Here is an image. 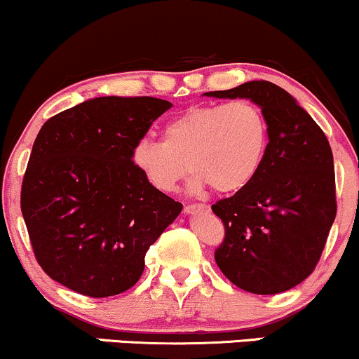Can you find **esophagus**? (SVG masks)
<instances>
[{
	"mask_svg": "<svg viewBox=\"0 0 359 359\" xmlns=\"http://www.w3.org/2000/svg\"><path fill=\"white\" fill-rule=\"evenodd\" d=\"M203 209H208V205L201 204V203H194V204H187L184 208L185 212H194V211H203Z\"/></svg>",
	"mask_w": 359,
	"mask_h": 359,
	"instance_id": "obj_1",
	"label": "esophagus"
}]
</instances>
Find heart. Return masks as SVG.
Listing matches in <instances>:
<instances>
[{
  "mask_svg": "<svg viewBox=\"0 0 359 359\" xmlns=\"http://www.w3.org/2000/svg\"><path fill=\"white\" fill-rule=\"evenodd\" d=\"M266 143L269 125L262 109L236 100L187 109L165 126L163 142L140 140L133 162L160 192H174L191 167L194 187L211 185L214 192L226 194L253 179Z\"/></svg>",
  "mask_w": 359,
  "mask_h": 359,
  "instance_id": "obj_1",
  "label": "heart"
}]
</instances>
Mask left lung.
Instances as JSON below:
<instances>
[{"instance_id":"8db88e82","label":"left lung","mask_w":359,"mask_h":359,"mask_svg":"<svg viewBox=\"0 0 359 359\" xmlns=\"http://www.w3.org/2000/svg\"><path fill=\"white\" fill-rule=\"evenodd\" d=\"M212 97H246L262 108L269 143L253 179L212 211L224 224L217 266L234 285L273 295L304 282L319 263L334 222L331 145L297 101L269 81H250Z\"/></svg>"}]
</instances>
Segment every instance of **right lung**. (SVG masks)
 Here are the masks:
<instances>
[{
  "label": "right lung",
  "mask_w": 359,
  "mask_h": 359,
  "mask_svg": "<svg viewBox=\"0 0 359 359\" xmlns=\"http://www.w3.org/2000/svg\"><path fill=\"white\" fill-rule=\"evenodd\" d=\"M172 104L158 97H94L45 121L22 184L34 255L52 280L88 297L138 282L148 248L182 204L147 182L133 150Z\"/></svg>",
  "instance_id": "obj_1"
}]
</instances>
